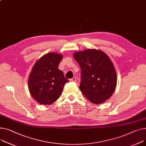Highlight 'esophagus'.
Returning <instances> with one entry per match:
<instances>
[{"instance_id":"esophagus-1","label":"esophagus","mask_w":146,"mask_h":146,"mask_svg":"<svg viewBox=\"0 0 146 146\" xmlns=\"http://www.w3.org/2000/svg\"><path fill=\"white\" fill-rule=\"evenodd\" d=\"M70 82H76V78L75 77H73L72 79H71L70 80Z\"/></svg>"}]
</instances>
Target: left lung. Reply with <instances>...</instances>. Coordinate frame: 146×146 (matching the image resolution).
<instances>
[{
  "label": "left lung",
  "mask_w": 146,
  "mask_h": 146,
  "mask_svg": "<svg viewBox=\"0 0 146 146\" xmlns=\"http://www.w3.org/2000/svg\"><path fill=\"white\" fill-rule=\"evenodd\" d=\"M73 57L81 69L82 93L94 104L108 100L114 92L117 79L109 56L100 50L87 49L76 52Z\"/></svg>",
  "instance_id": "left-lung-1"
}]
</instances>
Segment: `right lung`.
Returning <instances> with one entry per match:
<instances>
[{"label": "right lung", "instance_id": "right-lung-1", "mask_svg": "<svg viewBox=\"0 0 146 146\" xmlns=\"http://www.w3.org/2000/svg\"><path fill=\"white\" fill-rule=\"evenodd\" d=\"M63 56L48 53L38 59L29 77V90L39 104L49 105L60 98L66 83L63 72L58 69Z\"/></svg>", "mask_w": 146, "mask_h": 146}]
</instances>
